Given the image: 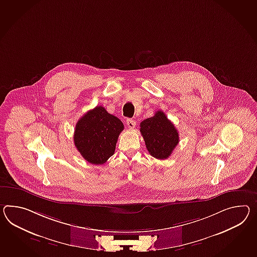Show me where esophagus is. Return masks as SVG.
<instances>
[{
	"instance_id": "esophagus-1",
	"label": "esophagus",
	"mask_w": 257,
	"mask_h": 257,
	"mask_svg": "<svg viewBox=\"0 0 257 257\" xmlns=\"http://www.w3.org/2000/svg\"><path fill=\"white\" fill-rule=\"evenodd\" d=\"M126 123H127V126H128L129 128H131V129H134V128L136 127V121H135L134 119H127Z\"/></svg>"
}]
</instances>
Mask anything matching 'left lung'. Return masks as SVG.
Returning a JSON list of instances; mask_svg holds the SVG:
<instances>
[{"mask_svg":"<svg viewBox=\"0 0 257 257\" xmlns=\"http://www.w3.org/2000/svg\"><path fill=\"white\" fill-rule=\"evenodd\" d=\"M140 132L151 156L165 160L179 142L178 132L162 110L140 123Z\"/></svg>","mask_w":257,"mask_h":257,"instance_id":"1","label":"left lung"}]
</instances>
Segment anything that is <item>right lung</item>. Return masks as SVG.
Wrapping results in <instances>:
<instances>
[{"label": "right lung", "instance_id": "1", "mask_svg": "<svg viewBox=\"0 0 257 257\" xmlns=\"http://www.w3.org/2000/svg\"><path fill=\"white\" fill-rule=\"evenodd\" d=\"M123 128L119 118L109 114L103 106H95L78 120L74 144L88 163L103 164L114 154Z\"/></svg>", "mask_w": 257, "mask_h": 257}]
</instances>
